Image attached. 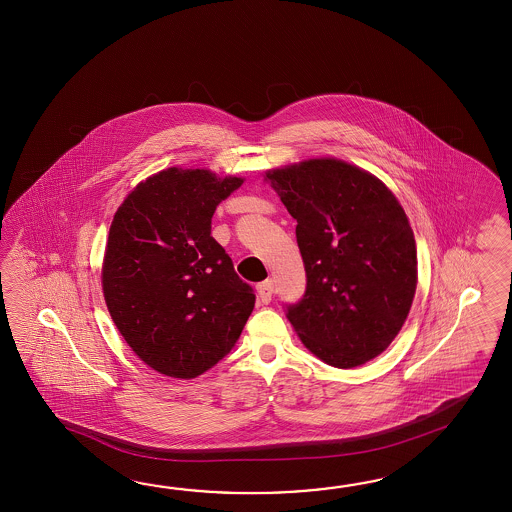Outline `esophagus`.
I'll return each mask as SVG.
<instances>
[{
	"label": "esophagus",
	"mask_w": 512,
	"mask_h": 512,
	"mask_svg": "<svg viewBox=\"0 0 512 512\" xmlns=\"http://www.w3.org/2000/svg\"><path fill=\"white\" fill-rule=\"evenodd\" d=\"M256 289H258V298H260L261 304H269L272 294H274V282L272 280H265Z\"/></svg>",
	"instance_id": "34e87169"
}]
</instances>
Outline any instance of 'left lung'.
Segmentation results:
<instances>
[{
  "label": "left lung",
  "instance_id": "obj_1",
  "mask_svg": "<svg viewBox=\"0 0 512 512\" xmlns=\"http://www.w3.org/2000/svg\"><path fill=\"white\" fill-rule=\"evenodd\" d=\"M263 181L298 223L307 289L287 309L296 335L340 370L379 357L417 287L414 230L401 203L379 177L335 157L271 168Z\"/></svg>",
  "mask_w": 512,
  "mask_h": 512
}]
</instances>
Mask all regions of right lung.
I'll list each match as a JSON object with an SVG mask.
<instances>
[{"mask_svg": "<svg viewBox=\"0 0 512 512\" xmlns=\"http://www.w3.org/2000/svg\"><path fill=\"white\" fill-rule=\"evenodd\" d=\"M243 177L172 166L117 208L102 261L109 315L131 351L174 379H194L236 346L254 293L210 236L212 216Z\"/></svg>", "mask_w": 512, "mask_h": 512, "instance_id": "1", "label": "right lung"}]
</instances>
